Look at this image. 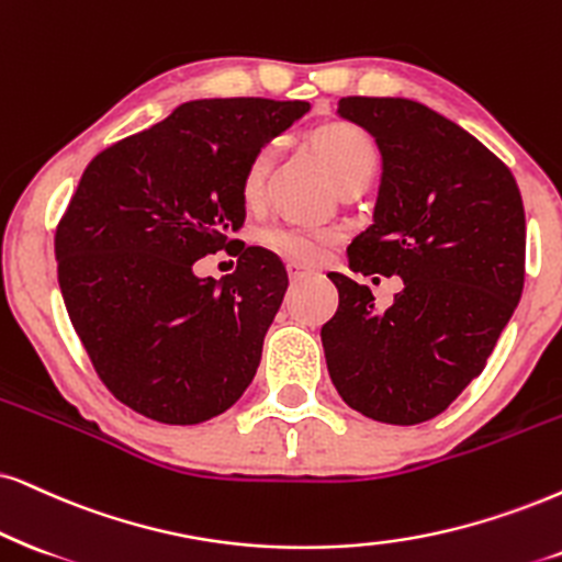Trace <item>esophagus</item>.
Here are the masks:
<instances>
[{"instance_id": "34e87169", "label": "esophagus", "mask_w": 562, "mask_h": 562, "mask_svg": "<svg viewBox=\"0 0 562 562\" xmlns=\"http://www.w3.org/2000/svg\"><path fill=\"white\" fill-rule=\"evenodd\" d=\"M285 267H288V274H290V280H293V282L303 280V277L308 274V267H303L301 261H288Z\"/></svg>"}]
</instances>
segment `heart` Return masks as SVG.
<instances>
[{
    "label": "heart",
    "instance_id": "heart-1",
    "mask_svg": "<svg viewBox=\"0 0 562 562\" xmlns=\"http://www.w3.org/2000/svg\"><path fill=\"white\" fill-rule=\"evenodd\" d=\"M311 147L324 162L326 173L337 187L352 179H371L379 166V147L363 126L350 122H329L311 132ZM274 160V147L265 145L251 155L240 176V196L248 207H259L265 202L267 176ZM337 238L331 228L301 223H277L261 233V244L282 257L295 261H316L326 246Z\"/></svg>",
    "mask_w": 562,
    "mask_h": 562
}]
</instances>
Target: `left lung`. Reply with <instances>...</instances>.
<instances>
[{
    "mask_svg": "<svg viewBox=\"0 0 562 562\" xmlns=\"http://www.w3.org/2000/svg\"><path fill=\"white\" fill-rule=\"evenodd\" d=\"M339 116L375 137L383 176L373 225L347 246L360 274H400L386 311L329 272L337 314L322 326L331 383L389 425L443 412L477 379L524 290L527 220L514 173L459 124L407 98L350 95Z\"/></svg>",
    "mask_w": 562,
    "mask_h": 562,
    "instance_id": "obj_1",
    "label": "left lung"
}]
</instances>
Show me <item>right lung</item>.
<instances>
[{"instance_id": "1", "label": "right lung", "mask_w": 562, "mask_h": 562, "mask_svg": "<svg viewBox=\"0 0 562 562\" xmlns=\"http://www.w3.org/2000/svg\"><path fill=\"white\" fill-rule=\"evenodd\" d=\"M311 105L269 98L189 101L85 168L56 225V274L98 379L126 407L196 425L240 400L280 311V257L233 238L246 220L251 155ZM234 248L237 272L193 274Z\"/></svg>"}]
</instances>
